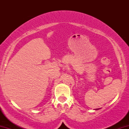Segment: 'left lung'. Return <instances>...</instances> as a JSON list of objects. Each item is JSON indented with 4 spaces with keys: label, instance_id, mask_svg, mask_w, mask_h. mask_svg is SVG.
I'll use <instances>...</instances> for the list:
<instances>
[{
    "label": "left lung",
    "instance_id": "obj_1",
    "mask_svg": "<svg viewBox=\"0 0 129 129\" xmlns=\"http://www.w3.org/2000/svg\"><path fill=\"white\" fill-rule=\"evenodd\" d=\"M98 109H97V110H98Z\"/></svg>",
    "mask_w": 129,
    "mask_h": 129
}]
</instances>
